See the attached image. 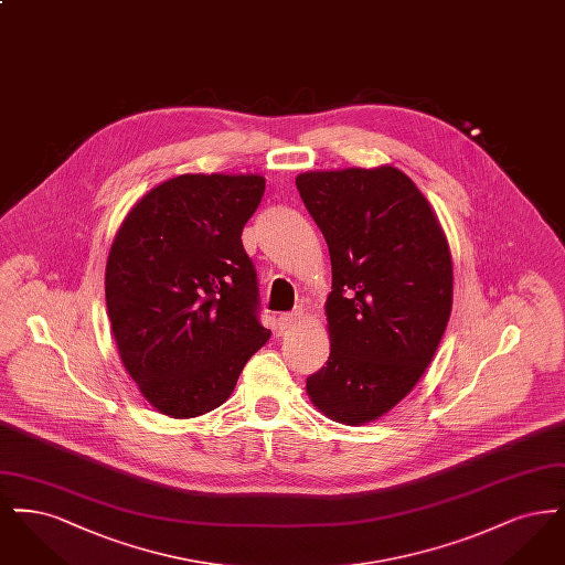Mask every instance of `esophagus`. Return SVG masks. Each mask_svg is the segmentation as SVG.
<instances>
[{
	"mask_svg": "<svg viewBox=\"0 0 565 565\" xmlns=\"http://www.w3.org/2000/svg\"><path fill=\"white\" fill-rule=\"evenodd\" d=\"M300 323V313L298 311H292V313H281L279 318H277V326H279V330H290V328H296Z\"/></svg>",
	"mask_w": 565,
	"mask_h": 565,
	"instance_id": "1",
	"label": "esophagus"
}]
</instances>
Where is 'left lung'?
Returning <instances> with one entry per match:
<instances>
[{
    "label": "left lung",
    "mask_w": 565,
    "mask_h": 565,
    "mask_svg": "<svg viewBox=\"0 0 565 565\" xmlns=\"http://www.w3.org/2000/svg\"><path fill=\"white\" fill-rule=\"evenodd\" d=\"M296 189L332 265L330 355L307 394L326 417L362 426L401 403L436 353L454 305L449 243L392 164L307 171Z\"/></svg>",
    "instance_id": "1"
}]
</instances>
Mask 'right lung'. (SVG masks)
<instances>
[{
	"label": "right lung",
	"mask_w": 565,
	"mask_h": 565,
	"mask_svg": "<svg viewBox=\"0 0 565 565\" xmlns=\"http://www.w3.org/2000/svg\"><path fill=\"white\" fill-rule=\"evenodd\" d=\"M263 194L254 173L178 175L141 196L116 233L106 265L114 341L162 415L214 411L269 341L242 243Z\"/></svg>",
	"instance_id": "add662e5"
}]
</instances>
